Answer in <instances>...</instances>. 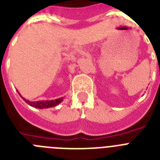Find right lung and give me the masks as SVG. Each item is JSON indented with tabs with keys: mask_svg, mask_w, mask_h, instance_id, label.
Wrapping results in <instances>:
<instances>
[{
	"mask_svg": "<svg viewBox=\"0 0 160 160\" xmlns=\"http://www.w3.org/2000/svg\"><path fill=\"white\" fill-rule=\"evenodd\" d=\"M18 94H20V93L18 92ZM20 96L22 98V99L26 103H28L29 106L32 107H35V108L38 109H45V108H49V107H54L56 106H58L59 103H61L63 101L64 98H56L54 100H46V101H36V102H31L29 100L25 99V98L22 97L21 94Z\"/></svg>",
	"mask_w": 160,
	"mask_h": 160,
	"instance_id": "obj_1",
	"label": "right lung"
}]
</instances>
